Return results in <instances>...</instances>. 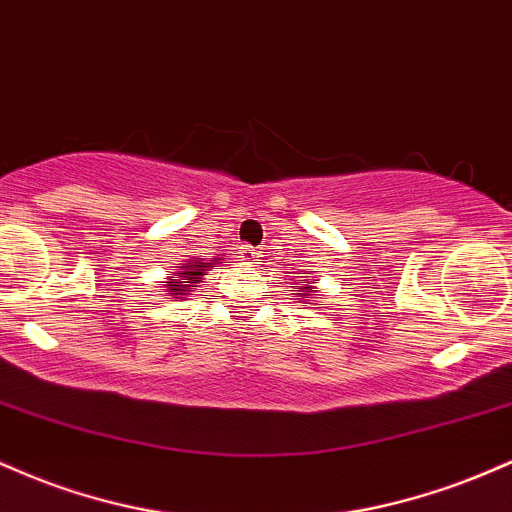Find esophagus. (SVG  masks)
Here are the masks:
<instances>
[{"instance_id": "esophagus-1", "label": "esophagus", "mask_w": 512, "mask_h": 512, "mask_svg": "<svg viewBox=\"0 0 512 512\" xmlns=\"http://www.w3.org/2000/svg\"><path fill=\"white\" fill-rule=\"evenodd\" d=\"M258 258H261V254H258L254 246H244V249H241V261H244L246 266H254V263H258Z\"/></svg>"}]
</instances>
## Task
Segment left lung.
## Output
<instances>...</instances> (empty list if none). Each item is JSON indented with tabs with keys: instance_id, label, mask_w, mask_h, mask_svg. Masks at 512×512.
Listing matches in <instances>:
<instances>
[{
	"instance_id": "obj_1",
	"label": "left lung",
	"mask_w": 512,
	"mask_h": 512,
	"mask_svg": "<svg viewBox=\"0 0 512 512\" xmlns=\"http://www.w3.org/2000/svg\"><path fill=\"white\" fill-rule=\"evenodd\" d=\"M295 290H297V295L304 297V295H307V292H314V287L307 285V287H295Z\"/></svg>"
}]
</instances>
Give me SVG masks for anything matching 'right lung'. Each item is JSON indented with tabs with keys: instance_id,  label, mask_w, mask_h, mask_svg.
<instances>
[{
	"instance_id": "add662e5",
	"label": "right lung",
	"mask_w": 512,
	"mask_h": 512,
	"mask_svg": "<svg viewBox=\"0 0 512 512\" xmlns=\"http://www.w3.org/2000/svg\"><path fill=\"white\" fill-rule=\"evenodd\" d=\"M208 268H212V263H203V261H193V263H181L179 266V280H169V295H188L193 287H198L195 283H203V275Z\"/></svg>"
}]
</instances>
